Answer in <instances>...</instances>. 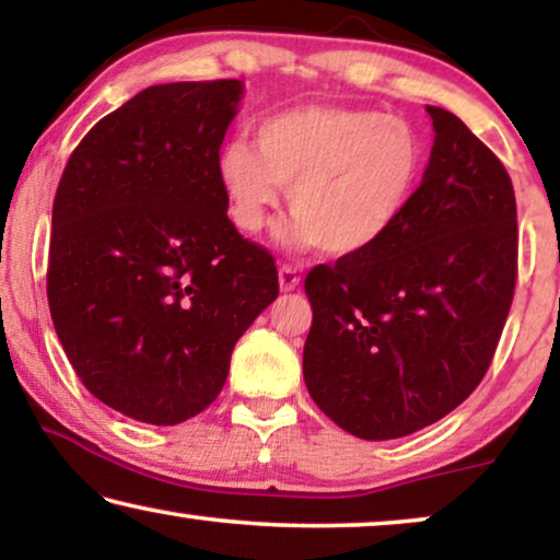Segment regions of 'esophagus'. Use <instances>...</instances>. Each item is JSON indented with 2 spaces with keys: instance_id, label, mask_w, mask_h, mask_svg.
Returning a JSON list of instances; mask_svg holds the SVG:
<instances>
[{
  "instance_id": "1",
  "label": "esophagus",
  "mask_w": 560,
  "mask_h": 560,
  "mask_svg": "<svg viewBox=\"0 0 560 560\" xmlns=\"http://www.w3.org/2000/svg\"><path fill=\"white\" fill-rule=\"evenodd\" d=\"M278 278H280V290H285V293H290V290H295L298 285H301V275H298L293 265H282Z\"/></svg>"
}]
</instances>
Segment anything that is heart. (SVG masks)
<instances>
[{"label":"heart","mask_w":560,"mask_h":560,"mask_svg":"<svg viewBox=\"0 0 560 560\" xmlns=\"http://www.w3.org/2000/svg\"><path fill=\"white\" fill-rule=\"evenodd\" d=\"M423 171V137L408 119L320 104L265 117L255 127V148L232 140L217 155L229 213L242 232H262L288 188L295 221L285 240L331 257L359 255L385 240Z\"/></svg>","instance_id":"1"}]
</instances>
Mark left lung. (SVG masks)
Wrapping results in <instances>:
<instances>
[{"instance_id":"1","label":"left lung","mask_w":560,"mask_h":560,"mask_svg":"<svg viewBox=\"0 0 560 560\" xmlns=\"http://www.w3.org/2000/svg\"><path fill=\"white\" fill-rule=\"evenodd\" d=\"M428 114L431 160L397 226L305 278V387L364 441L400 439L458 408L492 364L515 295L510 175L456 114Z\"/></svg>"}]
</instances>
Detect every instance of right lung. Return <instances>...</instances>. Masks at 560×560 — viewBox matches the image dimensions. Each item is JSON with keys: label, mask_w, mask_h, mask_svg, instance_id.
Instances as JSON below:
<instances>
[{"label": "right lung", "mask_w": 560, "mask_h": 560, "mask_svg": "<svg viewBox=\"0 0 560 560\" xmlns=\"http://www.w3.org/2000/svg\"><path fill=\"white\" fill-rule=\"evenodd\" d=\"M240 96L234 79L144 89L89 129L58 183L52 326L83 387L140 423L209 408L278 298L275 257L236 232L217 175Z\"/></svg>", "instance_id": "1"}]
</instances>
